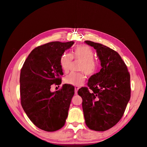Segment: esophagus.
Here are the masks:
<instances>
[{"label": "esophagus", "instance_id": "obj_1", "mask_svg": "<svg viewBox=\"0 0 147 147\" xmlns=\"http://www.w3.org/2000/svg\"><path fill=\"white\" fill-rule=\"evenodd\" d=\"M78 89H79V88L77 87V86H75V94H77V92H78Z\"/></svg>", "mask_w": 147, "mask_h": 147}]
</instances>
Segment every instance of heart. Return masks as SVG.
I'll return each instance as SVG.
<instances>
[{
	"label": "heart",
	"instance_id": "1",
	"mask_svg": "<svg viewBox=\"0 0 147 147\" xmlns=\"http://www.w3.org/2000/svg\"><path fill=\"white\" fill-rule=\"evenodd\" d=\"M73 57L82 62L79 70L88 75L94 74L97 70V64L93 59L94 52L92 49L86 45H80L72 51V53H64L60 57V65L62 69L67 72L69 69ZM86 77L83 73H72L64 78L65 83L75 86H81L85 81Z\"/></svg>",
	"mask_w": 147,
	"mask_h": 147
}]
</instances>
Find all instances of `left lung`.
<instances>
[{"instance_id": "8db88e82", "label": "left lung", "mask_w": 147, "mask_h": 147, "mask_svg": "<svg viewBox=\"0 0 147 147\" xmlns=\"http://www.w3.org/2000/svg\"><path fill=\"white\" fill-rule=\"evenodd\" d=\"M94 48L100 61L101 69L88 79V88L79 89L87 126L104 131L116 124L123 117L131 97L130 75L117 52L102 44L86 40Z\"/></svg>"}]
</instances>
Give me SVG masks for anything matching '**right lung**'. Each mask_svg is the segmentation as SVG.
Segmentation results:
<instances>
[{
	"instance_id": "right-lung-1",
	"label": "right lung",
	"mask_w": 147,
	"mask_h": 147,
	"mask_svg": "<svg viewBox=\"0 0 147 147\" xmlns=\"http://www.w3.org/2000/svg\"><path fill=\"white\" fill-rule=\"evenodd\" d=\"M74 42H52L30 52L20 74L21 103L25 113L35 126L53 132L63 127L75 88L64 84L58 91L51 92L53 84L61 83L63 75L60 57Z\"/></svg>"
}]
</instances>
